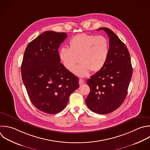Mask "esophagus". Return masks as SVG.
<instances>
[{
  "label": "esophagus",
  "instance_id": "34e87169",
  "mask_svg": "<svg viewBox=\"0 0 150 150\" xmlns=\"http://www.w3.org/2000/svg\"><path fill=\"white\" fill-rule=\"evenodd\" d=\"M84 83V81L83 79H80L79 80V84L80 86H81L82 84H83Z\"/></svg>",
  "mask_w": 150,
  "mask_h": 150
}]
</instances>
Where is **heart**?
Listing matches in <instances>:
<instances>
[{
	"mask_svg": "<svg viewBox=\"0 0 150 150\" xmlns=\"http://www.w3.org/2000/svg\"><path fill=\"white\" fill-rule=\"evenodd\" d=\"M108 54L109 43L106 38L80 33L73 36L69 41V48L62 47L58 56L65 69L84 77L91 71H100L106 63ZM78 58L81 63L74 69Z\"/></svg>",
	"mask_w": 150,
	"mask_h": 150,
	"instance_id": "b5f03b06",
	"label": "heart"
}]
</instances>
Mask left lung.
I'll list each match as a JSON object with an SVG mask.
<instances>
[{
    "mask_svg": "<svg viewBox=\"0 0 150 150\" xmlns=\"http://www.w3.org/2000/svg\"><path fill=\"white\" fill-rule=\"evenodd\" d=\"M109 37L108 59L104 67L89 79L87 107L100 114L110 113L124 102L132 74L130 55L124 43L110 29L101 28Z\"/></svg>",
    "mask_w": 150,
    "mask_h": 150,
    "instance_id": "1",
    "label": "left lung"
}]
</instances>
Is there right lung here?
<instances>
[{
  "label": "right lung",
  "mask_w": 150,
  "mask_h": 150,
  "mask_svg": "<svg viewBox=\"0 0 150 150\" xmlns=\"http://www.w3.org/2000/svg\"><path fill=\"white\" fill-rule=\"evenodd\" d=\"M66 38L64 32H43L28 44L21 66L31 102L50 114L62 111L70 95L79 87V78L65 69L59 58L58 49Z\"/></svg>",
  "instance_id": "add662e5"
}]
</instances>
